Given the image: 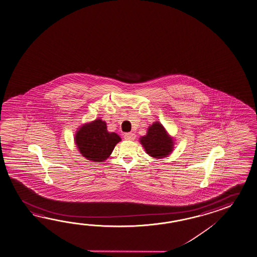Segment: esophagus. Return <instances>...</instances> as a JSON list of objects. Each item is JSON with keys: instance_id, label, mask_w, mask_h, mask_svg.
<instances>
[{"instance_id": "esophagus-1", "label": "esophagus", "mask_w": 257, "mask_h": 257, "mask_svg": "<svg viewBox=\"0 0 257 257\" xmlns=\"http://www.w3.org/2000/svg\"><path fill=\"white\" fill-rule=\"evenodd\" d=\"M136 135L134 133H126L124 135V139L125 140L134 141L136 139Z\"/></svg>"}]
</instances>
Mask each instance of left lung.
<instances>
[{
    "mask_svg": "<svg viewBox=\"0 0 257 257\" xmlns=\"http://www.w3.org/2000/svg\"><path fill=\"white\" fill-rule=\"evenodd\" d=\"M146 153L155 158H163L173 151V140L159 122L151 125L146 136L140 139Z\"/></svg>",
    "mask_w": 257,
    "mask_h": 257,
    "instance_id": "obj_1",
    "label": "left lung"
}]
</instances>
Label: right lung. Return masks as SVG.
<instances>
[{"instance_id":"obj_1","label":"right lung","mask_w":257,"mask_h":257,"mask_svg":"<svg viewBox=\"0 0 257 257\" xmlns=\"http://www.w3.org/2000/svg\"><path fill=\"white\" fill-rule=\"evenodd\" d=\"M121 138L115 133L107 131L106 122L101 119L82 126L75 136L80 153L88 160L103 162L111 155Z\"/></svg>"}]
</instances>
